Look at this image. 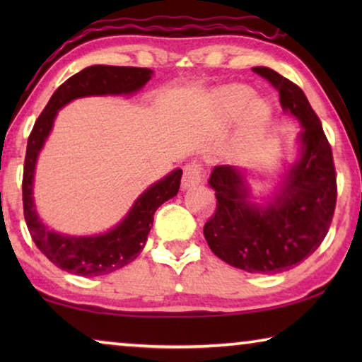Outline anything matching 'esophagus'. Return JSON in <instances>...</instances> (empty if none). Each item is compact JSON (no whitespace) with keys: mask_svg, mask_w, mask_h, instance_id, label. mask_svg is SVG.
Instances as JSON below:
<instances>
[{"mask_svg":"<svg viewBox=\"0 0 362 362\" xmlns=\"http://www.w3.org/2000/svg\"><path fill=\"white\" fill-rule=\"evenodd\" d=\"M204 169L203 164L199 163H189L183 168V177H182V188H192L194 185H199L203 182Z\"/></svg>","mask_w":362,"mask_h":362,"instance_id":"1","label":"esophagus"}]
</instances>
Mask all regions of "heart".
I'll return each mask as SVG.
<instances>
[{
  "mask_svg": "<svg viewBox=\"0 0 362 362\" xmlns=\"http://www.w3.org/2000/svg\"><path fill=\"white\" fill-rule=\"evenodd\" d=\"M217 105L226 119H235L241 115L240 137L238 142L243 148L252 146L265 132L272 119V107L244 84L226 86L217 94Z\"/></svg>",
  "mask_w": 362,
  "mask_h": 362,
  "instance_id": "b5f03b06",
  "label": "heart"
}]
</instances>
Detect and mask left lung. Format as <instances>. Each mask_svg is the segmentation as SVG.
<instances>
[{"label":"left lung","instance_id":"8db88e82","mask_svg":"<svg viewBox=\"0 0 362 362\" xmlns=\"http://www.w3.org/2000/svg\"><path fill=\"white\" fill-rule=\"evenodd\" d=\"M254 73L279 93L281 107L302 124L298 159L289 166L272 203L250 201V188L236 166H216L209 185L217 207L204 225L214 254L247 273L274 274L298 265L321 246L332 223L337 175L332 148L303 90L267 66Z\"/></svg>","mask_w":362,"mask_h":362}]
</instances>
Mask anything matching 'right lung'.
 I'll use <instances>...</instances> for the list:
<instances>
[{"label": "right lung", "instance_id": "add662e5", "mask_svg": "<svg viewBox=\"0 0 362 362\" xmlns=\"http://www.w3.org/2000/svg\"><path fill=\"white\" fill-rule=\"evenodd\" d=\"M151 75L150 69L137 66H88L59 86L30 132L22 179L23 217L36 247L64 272L88 278L102 276L136 260L145 246L156 209L179 192L182 170L175 169L146 188L115 228L95 236L78 238L51 231L41 222L35 209L33 175L36 159L52 129L59 110L78 97L137 93L148 83Z\"/></svg>", "mask_w": 362, "mask_h": 362}]
</instances>
